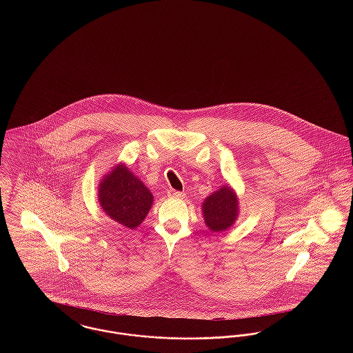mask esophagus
Masks as SVG:
<instances>
[{
    "label": "esophagus",
    "mask_w": 353,
    "mask_h": 353,
    "mask_svg": "<svg viewBox=\"0 0 353 353\" xmlns=\"http://www.w3.org/2000/svg\"><path fill=\"white\" fill-rule=\"evenodd\" d=\"M168 193L170 197H174V199H183L185 196L183 192H179V190H169Z\"/></svg>",
    "instance_id": "esophagus-1"
}]
</instances>
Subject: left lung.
Listing matches in <instances>:
<instances>
[{
  "instance_id": "obj_1",
  "label": "left lung",
  "mask_w": 353,
  "mask_h": 353,
  "mask_svg": "<svg viewBox=\"0 0 353 353\" xmlns=\"http://www.w3.org/2000/svg\"><path fill=\"white\" fill-rule=\"evenodd\" d=\"M206 226L212 232H223L234 223L238 216V200L229 186H222L202 203Z\"/></svg>"
}]
</instances>
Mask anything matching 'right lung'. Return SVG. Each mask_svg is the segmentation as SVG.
<instances>
[{
    "instance_id": "add662e5",
    "label": "right lung",
    "mask_w": 353,
    "mask_h": 353,
    "mask_svg": "<svg viewBox=\"0 0 353 353\" xmlns=\"http://www.w3.org/2000/svg\"><path fill=\"white\" fill-rule=\"evenodd\" d=\"M99 202L108 217L134 229L151 209L153 196L124 165H118L99 185Z\"/></svg>"
}]
</instances>
